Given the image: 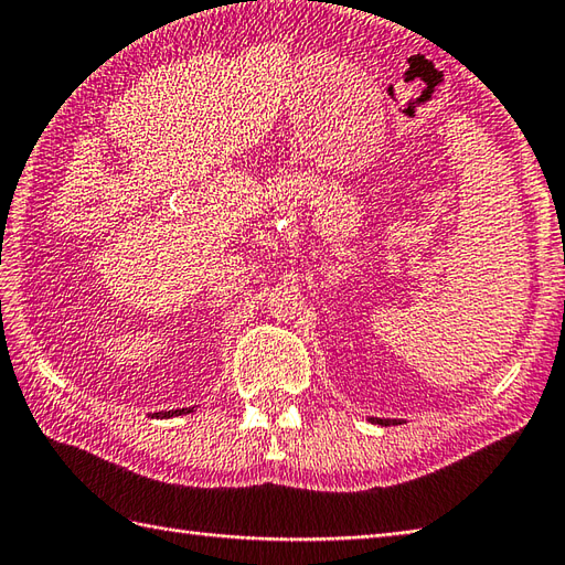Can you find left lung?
I'll use <instances>...</instances> for the list:
<instances>
[{"label":"left lung","mask_w":565,"mask_h":565,"mask_svg":"<svg viewBox=\"0 0 565 565\" xmlns=\"http://www.w3.org/2000/svg\"><path fill=\"white\" fill-rule=\"evenodd\" d=\"M371 423H376V425H395L398 423V419H391V417H369Z\"/></svg>","instance_id":"obj_1"}]
</instances>
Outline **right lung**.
Here are the masks:
<instances>
[{"label":"right lung","instance_id":"1","mask_svg":"<svg viewBox=\"0 0 565 565\" xmlns=\"http://www.w3.org/2000/svg\"><path fill=\"white\" fill-rule=\"evenodd\" d=\"M194 413V407H182V411H164V413H154L152 417H179V415H189Z\"/></svg>","mask_w":565,"mask_h":565}]
</instances>
